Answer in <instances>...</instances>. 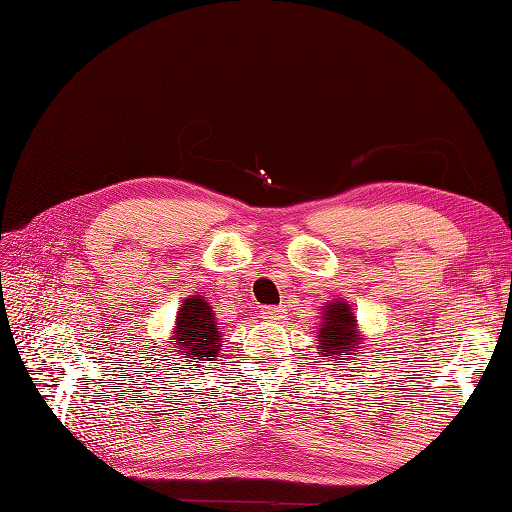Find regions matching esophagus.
Masks as SVG:
<instances>
[{
  "mask_svg": "<svg viewBox=\"0 0 512 512\" xmlns=\"http://www.w3.org/2000/svg\"><path fill=\"white\" fill-rule=\"evenodd\" d=\"M286 307L284 305H273V307H265L262 309V318L269 322H282L286 318Z\"/></svg>",
  "mask_w": 512,
  "mask_h": 512,
  "instance_id": "34e87169",
  "label": "esophagus"
}]
</instances>
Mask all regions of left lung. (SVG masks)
Masks as SVG:
<instances>
[{
  "label": "left lung",
  "mask_w": 512,
  "mask_h": 512,
  "mask_svg": "<svg viewBox=\"0 0 512 512\" xmlns=\"http://www.w3.org/2000/svg\"><path fill=\"white\" fill-rule=\"evenodd\" d=\"M318 354L329 361V365L356 363L361 356L365 335L359 327V320L352 305L346 299H333L320 307L318 322Z\"/></svg>",
  "instance_id": "8db88e82"
}]
</instances>
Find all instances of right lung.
<instances>
[{"instance_id": "obj_1", "label": "right lung", "mask_w": 512, "mask_h": 512, "mask_svg": "<svg viewBox=\"0 0 512 512\" xmlns=\"http://www.w3.org/2000/svg\"><path fill=\"white\" fill-rule=\"evenodd\" d=\"M170 342L183 363L213 361L220 354L222 333L203 294H190L188 299H183L175 316V327L170 331Z\"/></svg>"}]
</instances>
